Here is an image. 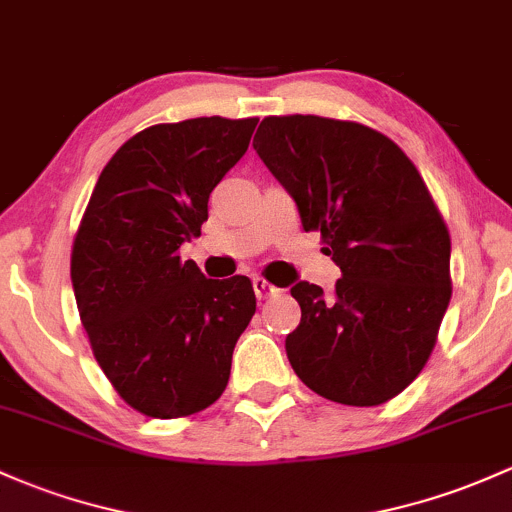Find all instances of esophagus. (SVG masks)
<instances>
[{
  "mask_svg": "<svg viewBox=\"0 0 512 512\" xmlns=\"http://www.w3.org/2000/svg\"><path fill=\"white\" fill-rule=\"evenodd\" d=\"M254 293H256L258 300H268V298H273V295H278L280 290L276 288V285L268 283V280L254 278Z\"/></svg>",
  "mask_w": 512,
  "mask_h": 512,
  "instance_id": "1",
  "label": "esophagus"
}]
</instances>
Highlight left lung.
I'll return each mask as SVG.
<instances>
[{
	"label": "left lung",
	"instance_id": "left-lung-1",
	"mask_svg": "<svg viewBox=\"0 0 512 512\" xmlns=\"http://www.w3.org/2000/svg\"><path fill=\"white\" fill-rule=\"evenodd\" d=\"M254 148L342 268L332 295L290 288V366L334 403H386L425 368L452 298V241L425 180L388 136L315 114L266 117Z\"/></svg>",
	"mask_w": 512,
	"mask_h": 512
}]
</instances>
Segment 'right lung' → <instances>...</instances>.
<instances>
[{
	"instance_id": "right-lung-1",
	"label": "right lung",
	"mask_w": 512,
	"mask_h": 512,
	"mask_svg": "<svg viewBox=\"0 0 512 512\" xmlns=\"http://www.w3.org/2000/svg\"><path fill=\"white\" fill-rule=\"evenodd\" d=\"M258 119L197 117L131 136L102 170L70 256L92 354L131 408L173 420L224 393L256 312L246 276L212 280L180 246L249 148Z\"/></svg>"
}]
</instances>
